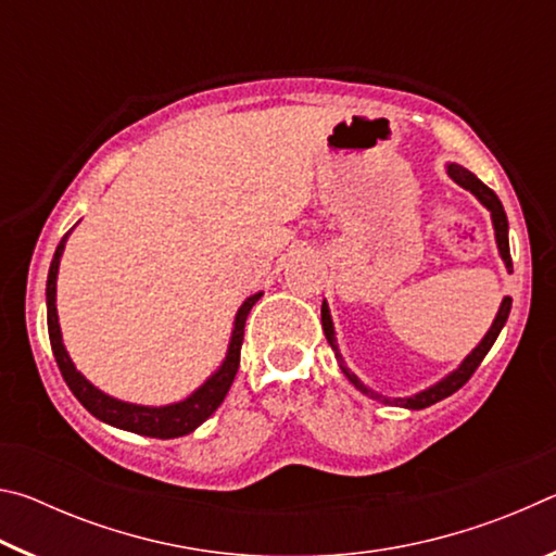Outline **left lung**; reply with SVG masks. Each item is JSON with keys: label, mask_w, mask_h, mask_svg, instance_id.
Segmentation results:
<instances>
[{"label": "left lung", "mask_w": 556, "mask_h": 556, "mask_svg": "<svg viewBox=\"0 0 556 556\" xmlns=\"http://www.w3.org/2000/svg\"><path fill=\"white\" fill-rule=\"evenodd\" d=\"M446 172H448V176L454 178V181H456L458 186H464L466 191L473 193L476 199L481 201L488 211H491L497 250H501V257H503V262H505V267H507V271H510V269H513V257H510V242H507V215H505V211H503L501 199H497V195L481 181V178H478L476 174H470L468 168L458 166V164H448ZM510 306H513V299L505 296L501 308H497V316H495V321H493V326H491V331L485 333L483 341L473 348V353H470V355L466 357V361L460 363L454 372L446 375V378L441 380V382L431 384V388L421 390V392H417V394H412V397H394V400H392V397H384V394L370 390L368 384H363L361 380H357V375H353L351 370L345 368L343 357H341V353H338L336 331H333V321H331V312H328L326 301H324V306H321V326H324V333H326V338H328V343H331V348L336 351L338 363H341L343 375L355 384L357 390H361L363 394H368L370 400H378V402H382V404H394V407H407V409H425V407H431V404H437L439 400L448 397V394H454L456 390L464 388V384L470 380V375H473V372L478 370V365L483 363V357H485L488 351H491V348H493L495 338L501 336L503 326H505V321H507V316H510Z\"/></svg>", "instance_id": "obj_1"}]
</instances>
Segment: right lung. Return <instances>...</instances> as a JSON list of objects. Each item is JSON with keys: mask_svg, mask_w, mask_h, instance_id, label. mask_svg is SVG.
Here are the masks:
<instances>
[{"mask_svg": "<svg viewBox=\"0 0 556 556\" xmlns=\"http://www.w3.org/2000/svg\"><path fill=\"white\" fill-rule=\"evenodd\" d=\"M68 235L71 230L63 235L59 248H55V255L51 260V269H49V281H46V314H49L51 351H53L55 363H59V370L63 375L65 384H68L71 392L78 397L83 407H86L92 417L105 421V425H112L125 431H135V434H142V437H154V439H176V437L191 434L195 427H201L203 421L220 407L225 394H228L230 384L235 380V375H238L244 321H248L250 308L260 301L262 291L260 294H252L238 308L228 355H225L220 368L215 370L211 378L191 394V397H186L184 402H176V404H166V407H142V404L122 402V400L110 397L105 392H100L96 384H90L86 378H83V375L75 370L71 355L65 353L59 314H55V279H59V265H61V255H63Z\"/></svg>", "mask_w": 556, "mask_h": 556, "instance_id": "right-lung-1", "label": "right lung"}]
</instances>
